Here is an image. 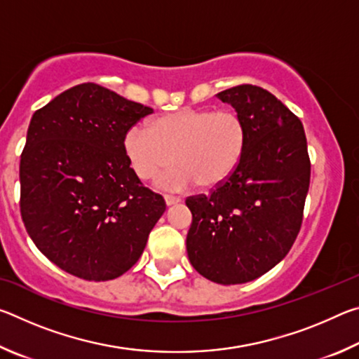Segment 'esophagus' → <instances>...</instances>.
<instances>
[{
  "instance_id": "obj_1",
  "label": "esophagus",
  "mask_w": 359,
  "mask_h": 359,
  "mask_svg": "<svg viewBox=\"0 0 359 359\" xmlns=\"http://www.w3.org/2000/svg\"><path fill=\"white\" fill-rule=\"evenodd\" d=\"M165 201H166L168 205H172V204L180 203V198L179 196H172V194H165Z\"/></svg>"
}]
</instances>
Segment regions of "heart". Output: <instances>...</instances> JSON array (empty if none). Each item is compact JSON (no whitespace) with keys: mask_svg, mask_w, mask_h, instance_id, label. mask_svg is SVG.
Segmentation results:
<instances>
[{"mask_svg":"<svg viewBox=\"0 0 359 359\" xmlns=\"http://www.w3.org/2000/svg\"><path fill=\"white\" fill-rule=\"evenodd\" d=\"M247 139L245 120L233 109H184L155 118L150 128L131 126L123 149L139 179H155L175 161L177 166L163 175L160 185L169 190L193 184L215 188L238 169Z\"/></svg>","mask_w":359,"mask_h":359,"instance_id":"heart-1","label":"heart"}]
</instances>
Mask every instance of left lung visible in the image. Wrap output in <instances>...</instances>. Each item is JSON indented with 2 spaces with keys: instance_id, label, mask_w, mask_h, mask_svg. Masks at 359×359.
<instances>
[{
  "instance_id": "1",
  "label": "left lung",
  "mask_w": 359,
  "mask_h": 359,
  "mask_svg": "<svg viewBox=\"0 0 359 359\" xmlns=\"http://www.w3.org/2000/svg\"><path fill=\"white\" fill-rule=\"evenodd\" d=\"M247 125V147L234 174L209 194L188 196L191 266L222 285L255 280L287 257L299 234L311 184L301 120L257 85L223 90Z\"/></svg>"
}]
</instances>
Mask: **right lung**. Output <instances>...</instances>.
<instances>
[{"label": "right lung", "instance_id": "1", "mask_svg": "<svg viewBox=\"0 0 359 359\" xmlns=\"http://www.w3.org/2000/svg\"><path fill=\"white\" fill-rule=\"evenodd\" d=\"M154 109L81 83L38 109L20 156V214L41 253L104 282L135 266L166 210L125 154V135Z\"/></svg>", "mask_w": 359, "mask_h": 359}]
</instances>
